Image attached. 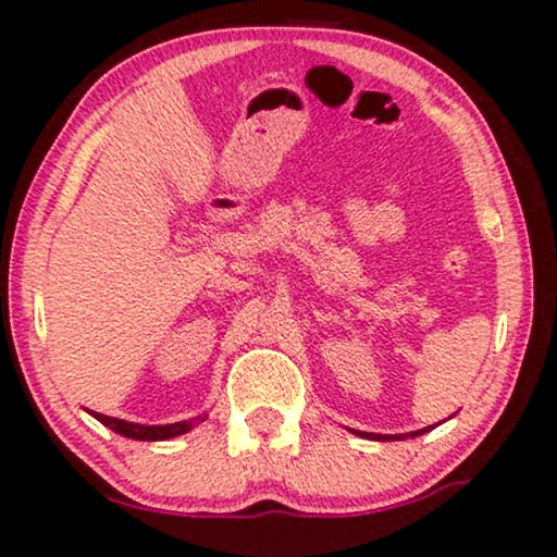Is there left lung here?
<instances>
[{
    "instance_id": "1",
    "label": "left lung",
    "mask_w": 557,
    "mask_h": 557,
    "mask_svg": "<svg viewBox=\"0 0 557 557\" xmlns=\"http://www.w3.org/2000/svg\"><path fill=\"white\" fill-rule=\"evenodd\" d=\"M430 432V430H426ZM356 434H361V437H372V440H406V437H419V434H424V430H419V432H408V434H369V432H356Z\"/></svg>"
}]
</instances>
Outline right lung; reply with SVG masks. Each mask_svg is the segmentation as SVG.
Segmentation results:
<instances>
[{"instance_id": "1", "label": "right lung", "mask_w": 557, "mask_h": 557, "mask_svg": "<svg viewBox=\"0 0 557 557\" xmlns=\"http://www.w3.org/2000/svg\"><path fill=\"white\" fill-rule=\"evenodd\" d=\"M94 413V411H91ZM94 419H99L101 424L110 426L112 432L123 434V437H131V440H170V437H177V434H185L194 430L196 421L207 419V417H198L196 421H175V424H159V426H146V424H133V421H125V419H114V417H104V413H94Z\"/></svg>"}]
</instances>
